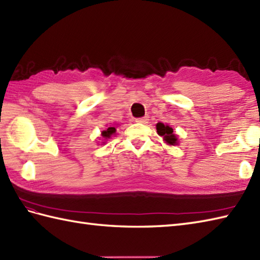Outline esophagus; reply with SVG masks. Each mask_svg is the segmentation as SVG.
Segmentation results:
<instances>
[{"label":"esophagus","instance_id":"esophagus-1","mask_svg":"<svg viewBox=\"0 0 260 260\" xmlns=\"http://www.w3.org/2000/svg\"><path fill=\"white\" fill-rule=\"evenodd\" d=\"M136 123H141V124H146L148 123V117L147 116H144V117H140V118H136Z\"/></svg>","mask_w":260,"mask_h":260}]
</instances>
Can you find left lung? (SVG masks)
I'll list each match as a JSON object with an SVG mask.
<instances>
[{"label":"left lung","instance_id":"8db88e82","mask_svg":"<svg viewBox=\"0 0 260 260\" xmlns=\"http://www.w3.org/2000/svg\"><path fill=\"white\" fill-rule=\"evenodd\" d=\"M156 131L159 136H163V140L170 145L178 144V139L176 135L173 134V128L169 125H164L163 123L156 124Z\"/></svg>","mask_w":260,"mask_h":260}]
</instances>
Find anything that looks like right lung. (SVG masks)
Wrapping results in <instances>:
<instances>
[{
  "label": "right lung",
  "mask_w": 260,
  "mask_h": 260,
  "mask_svg": "<svg viewBox=\"0 0 260 260\" xmlns=\"http://www.w3.org/2000/svg\"><path fill=\"white\" fill-rule=\"evenodd\" d=\"M115 132H116V128L114 126H109V127H107V129L106 131H103L102 132V136H103V139L104 140H108V139H110V137H112V135H114L115 134Z\"/></svg>",
  "instance_id": "right-lung-1"
}]
</instances>
